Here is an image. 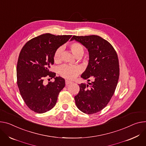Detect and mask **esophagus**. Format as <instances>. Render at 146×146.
Returning <instances> with one entry per match:
<instances>
[{
    "instance_id": "1",
    "label": "esophagus",
    "mask_w": 146,
    "mask_h": 146,
    "mask_svg": "<svg viewBox=\"0 0 146 146\" xmlns=\"http://www.w3.org/2000/svg\"><path fill=\"white\" fill-rule=\"evenodd\" d=\"M73 82H71V81H69L68 80H65V83H66V85H68V84H72Z\"/></svg>"
}]
</instances>
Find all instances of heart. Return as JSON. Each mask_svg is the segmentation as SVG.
<instances>
[{
	"label": "heart",
	"mask_w": 146,
	"mask_h": 146,
	"mask_svg": "<svg viewBox=\"0 0 146 146\" xmlns=\"http://www.w3.org/2000/svg\"><path fill=\"white\" fill-rule=\"evenodd\" d=\"M70 49L73 55L76 57L82 56L84 54V48L80 43L74 42L70 45ZM62 48H59L55 52L54 59L55 62H59L60 60ZM82 71L80 67L78 66H72L64 64L60 68L59 73L63 77L69 79H73L76 77Z\"/></svg>",
	"instance_id": "1"
}]
</instances>
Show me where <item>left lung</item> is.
<instances>
[{"label":"left lung","mask_w":146,"mask_h":146,"mask_svg":"<svg viewBox=\"0 0 146 146\" xmlns=\"http://www.w3.org/2000/svg\"><path fill=\"white\" fill-rule=\"evenodd\" d=\"M75 40L89 52L88 64L81 77L90 82L79 84L80 91L74 97L77 107L87 114L100 112L107 105L113 95L119 77V60L112 45L98 35L76 36Z\"/></svg>","instance_id":"obj_1"}]
</instances>
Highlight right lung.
Instances as JSON below:
<instances>
[{"mask_svg":"<svg viewBox=\"0 0 146 146\" xmlns=\"http://www.w3.org/2000/svg\"><path fill=\"white\" fill-rule=\"evenodd\" d=\"M71 37L44 34L29 41L20 51L17 64V86L25 104L35 112L42 113L54 108L65 86L64 79L55 77L56 73L50 72L49 68L54 63L56 50ZM46 77L54 78L55 81L46 84Z\"/></svg>","mask_w":146,"mask_h":146,"instance_id":"obj_1","label":"right lung"}]
</instances>
